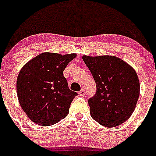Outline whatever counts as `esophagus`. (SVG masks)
<instances>
[{"label": "esophagus", "mask_w": 156, "mask_h": 156, "mask_svg": "<svg viewBox=\"0 0 156 156\" xmlns=\"http://www.w3.org/2000/svg\"><path fill=\"white\" fill-rule=\"evenodd\" d=\"M79 94H80V96H81V97L84 96V95L85 94V90L84 89H81V90H80V91H79Z\"/></svg>", "instance_id": "1"}]
</instances>
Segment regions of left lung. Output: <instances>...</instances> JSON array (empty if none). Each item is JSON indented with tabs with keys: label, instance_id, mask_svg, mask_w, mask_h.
I'll list each match as a JSON object with an SVG mask.
<instances>
[{
	"label": "left lung",
	"instance_id": "obj_1",
	"mask_svg": "<svg viewBox=\"0 0 156 156\" xmlns=\"http://www.w3.org/2000/svg\"><path fill=\"white\" fill-rule=\"evenodd\" d=\"M83 59L97 86L88 100L91 118L109 128L123 123L133 113L140 94L136 71L117 56L84 55Z\"/></svg>",
	"mask_w": 156,
	"mask_h": 156
}]
</instances>
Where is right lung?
I'll return each mask as SVG.
<instances>
[{
    "mask_svg": "<svg viewBox=\"0 0 156 156\" xmlns=\"http://www.w3.org/2000/svg\"><path fill=\"white\" fill-rule=\"evenodd\" d=\"M76 53H42L25 64L18 75V102L36 124L51 126L65 118L77 93L69 89L63 71Z\"/></svg>",
    "mask_w": 156,
    "mask_h": 156,
    "instance_id": "right-lung-1",
    "label": "right lung"
}]
</instances>
